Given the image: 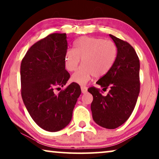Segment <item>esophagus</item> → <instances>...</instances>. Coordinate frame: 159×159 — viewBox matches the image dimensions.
<instances>
[{
    "label": "esophagus",
    "instance_id": "esophagus-1",
    "mask_svg": "<svg viewBox=\"0 0 159 159\" xmlns=\"http://www.w3.org/2000/svg\"><path fill=\"white\" fill-rule=\"evenodd\" d=\"M81 90L82 93H86L87 92V87L86 86H81Z\"/></svg>",
    "mask_w": 159,
    "mask_h": 159
}]
</instances>
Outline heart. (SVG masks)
Here are the masks:
<instances>
[{
  "mask_svg": "<svg viewBox=\"0 0 159 159\" xmlns=\"http://www.w3.org/2000/svg\"><path fill=\"white\" fill-rule=\"evenodd\" d=\"M117 54V47L112 41L84 36L75 41L74 49L66 51L64 66L70 72L75 71L82 58L83 64L72 75V80L85 84L93 76L100 77L106 75L113 66Z\"/></svg>",
  "mask_w": 159,
  "mask_h": 159,
  "instance_id": "b5f03b06",
  "label": "heart"
}]
</instances>
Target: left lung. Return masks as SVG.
Listing matches in <instances>:
<instances>
[{
  "label": "left lung",
  "instance_id": "left-lung-1",
  "mask_svg": "<svg viewBox=\"0 0 159 159\" xmlns=\"http://www.w3.org/2000/svg\"><path fill=\"white\" fill-rule=\"evenodd\" d=\"M116 43L118 54L109 72L97 84L109 88L106 96L100 89L92 87L87 89L93 96L91 110L94 121L101 127L115 129L129 118L140 93V61L130 43L110 34Z\"/></svg>",
  "mask_w": 159,
  "mask_h": 159
}]
</instances>
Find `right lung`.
I'll list each match as a JSON object with an SVG mask.
<instances>
[{
  "mask_svg": "<svg viewBox=\"0 0 159 159\" xmlns=\"http://www.w3.org/2000/svg\"><path fill=\"white\" fill-rule=\"evenodd\" d=\"M67 49L66 34H52L31 46L20 64L23 101L34 121L42 129L57 132L72 120L81 94L80 85L72 82L59 93L70 75L65 70Z\"/></svg>",
  "mask_w": 159,
  "mask_h": 159,
  "instance_id": "add662e5",
  "label": "right lung"
}]
</instances>
